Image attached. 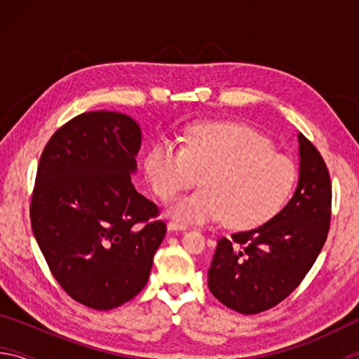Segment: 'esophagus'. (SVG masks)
Returning a JSON list of instances; mask_svg holds the SVG:
<instances>
[{
    "label": "esophagus",
    "instance_id": "1",
    "mask_svg": "<svg viewBox=\"0 0 359 359\" xmlns=\"http://www.w3.org/2000/svg\"><path fill=\"white\" fill-rule=\"evenodd\" d=\"M188 228L187 223H182L179 220H172L168 223V229L169 231H185Z\"/></svg>",
    "mask_w": 359,
    "mask_h": 359
}]
</instances>
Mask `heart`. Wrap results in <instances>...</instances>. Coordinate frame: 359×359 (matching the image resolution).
Listing matches in <instances>:
<instances>
[{
  "label": "heart",
  "mask_w": 359,
  "mask_h": 359,
  "mask_svg": "<svg viewBox=\"0 0 359 359\" xmlns=\"http://www.w3.org/2000/svg\"><path fill=\"white\" fill-rule=\"evenodd\" d=\"M145 171L161 199L198 185L201 190L169 204L182 222L218 220L248 229L271 220L293 191L294 163L274 151L264 135L239 123H199L188 131L185 147L160 141L145 158Z\"/></svg>",
  "instance_id": "1"
}]
</instances>
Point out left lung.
I'll return each mask as SVG.
<instances>
[{
	"mask_svg": "<svg viewBox=\"0 0 359 359\" xmlns=\"http://www.w3.org/2000/svg\"><path fill=\"white\" fill-rule=\"evenodd\" d=\"M299 180L288 204L258 228L222 238L209 267V290L245 315L264 312L293 293L323 248L331 222V179L326 163L304 135Z\"/></svg>",
	"mask_w": 359,
	"mask_h": 359,
	"instance_id": "1",
	"label": "left lung"
}]
</instances>
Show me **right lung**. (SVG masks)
<instances>
[{"instance_id":"add662e5","label":"right lung","mask_w":359,"mask_h":359,"mask_svg":"<svg viewBox=\"0 0 359 359\" xmlns=\"http://www.w3.org/2000/svg\"><path fill=\"white\" fill-rule=\"evenodd\" d=\"M142 142L128 115L95 111L58 128L42 151L29 205L36 242L72 299L109 311L149 280L166 224L136 191Z\"/></svg>"}]
</instances>
